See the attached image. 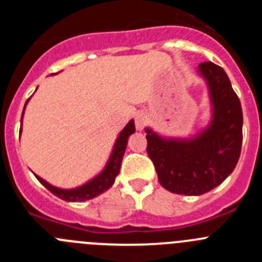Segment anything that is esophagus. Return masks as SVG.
Here are the masks:
<instances>
[{
	"mask_svg": "<svg viewBox=\"0 0 262 262\" xmlns=\"http://www.w3.org/2000/svg\"><path fill=\"white\" fill-rule=\"evenodd\" d=\"M145 122H147V117H145L143 113H138L135 115V127L138 131H142L145 126Z\"/></svg>",
	"mask_w": 262,
	"mask_h": 262,
	"instance_id": "1",
	"label": "esophagus"
}]
</instances>
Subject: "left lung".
<instances>
[{
  "label": "left lung",
  "mask_w": 262,
  "mask_h": 262,
  "mask_svg": "<svg viewBox=\"0 0 262 262\" xmlns=\"http://www.w3.org/2000/svg\"><path fill=\"white\" fill-rule=\"evenodd\" d=\"M211 103L210 123L191 138H166L145 127L147 154L160 185L170 193L201 195L232 173L243 143V110L223 68L211 61L198 66Z\"/></svg>",
  "instance_id": "left-lung-1"
}]
</instances>
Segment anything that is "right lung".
<instances>
[{"instance_id":"right-lung-1","label":"right lung","mask_w":262,"mask_h":262,"mask_svg":"<svg viewBox=\"0 0 262 262\" xmlns=\"http://www.w3.org/2000/svg\"><path fill=\"white\" fill-rule=\"evenodd\" d=\"M29 101L30 98L26 101L25 107H23L22 111V118H20V133H22L23 114H25V108H26V105L29 103ZM134 133H135V123H134V120L131 119L128 123L126 124V127L120 131L119 135H118L105 168H103L96 177H93L92 180L85 182L84 185H81V186L73 187V189H61V187H56L53 186V185L48 184L46 180L39 177L35 173H34V174H35V177L38 178V181L40 182L43 186L47 187L53 195L59 196L60 200L67 201V202H84V201L92 200L94 196H98L99 194L105 193L106 190H108V189L113 186L115 178L119 174L120 164H122V159H123L124 151H126L127 147V140H128V138L133 135Z\"/></svg>"}]
</instances>
